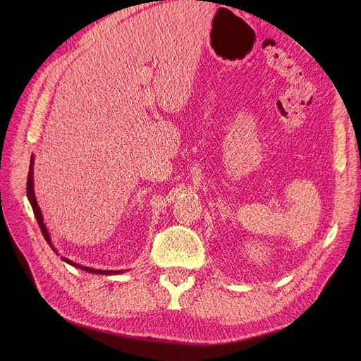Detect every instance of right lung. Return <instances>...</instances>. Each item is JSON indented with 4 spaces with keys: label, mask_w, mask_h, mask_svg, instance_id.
I'll return each mask as SVG.
<instances>
[{
    "label": "right lung",
    "mask_w": 361,
    "mask_h": 361,
    "mask_svg": "<svg viewBox=\"0 0 361 361\" xmlns=\"http://www.w3.org/2000/svg\"><path fill=\"white\" fill-rule=\"evenodd\" d=\"M26 190H27V199L32 204V209H33V214H35V218L37 221V225H39V228L42 231V235L44 238L47 240V243L49 244V247L56 253V249L52 245V241H51V237H49V233L47 230V226L44 224V218H42V214H41V209L39 206H37V202H36V197H35V192H33V155L30 157V166H29V174H27V184H26ZM64 262H67L68 264H71V267L74 268H79L82 271H86V272H90V274H98V275H117V274H123V271H102V269H93V268H87V267H82V264H78L74 263L66 257H61Z\"/></svg>",
    "instance_id": "1"
}]
</instances>
